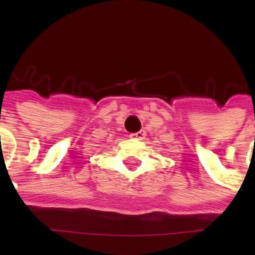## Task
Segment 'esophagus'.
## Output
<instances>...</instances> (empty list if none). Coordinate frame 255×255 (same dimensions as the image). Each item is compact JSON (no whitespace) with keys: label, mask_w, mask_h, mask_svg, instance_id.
<instances>
[{"label":"esophagus","mask_w":255,"mask_h":255,"mask_svg":"<svg viewBox=\"0 0 255 255\" xmlns=\"http://www.w3.org/2000/svg\"><path fill=\"white\" fill-rule=\"evenodd\" d=\"M146 136L145 130H138L136 133H130L129 137L130 138H133V140H143Z\"/></svg>","instance_id":"obj_1"}]
</instances>
